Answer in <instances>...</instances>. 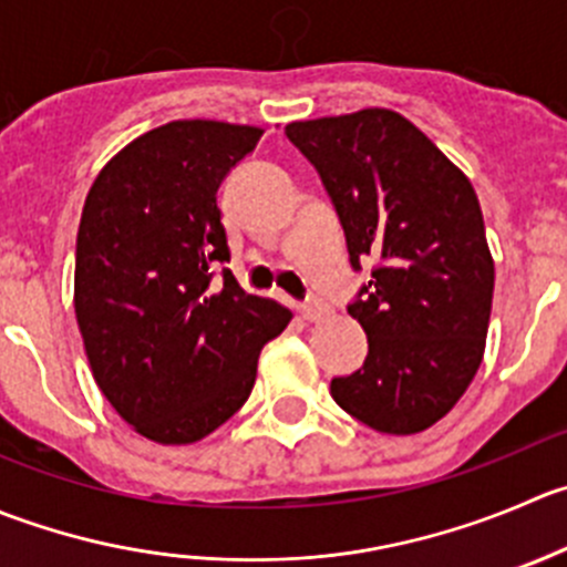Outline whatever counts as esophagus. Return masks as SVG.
<instances>
[{
	"label": "esophagus",
	"instance_id": "obj_1",
	"mask_svg": "<svg viewBox=\"0 0 567 567\" xmlns=\"http://www.w3.org/2000/svg\"><path fill=\"white\" fill-rule=\"evenodd\" d=\"M299 310H301V316L307 318V321H321L323 312H327V307H323L321 301L310 299V301H305V305H299Z\"/></svg>",
	"mask_w": 567,
	"mask_h": 567
}]
</instances>
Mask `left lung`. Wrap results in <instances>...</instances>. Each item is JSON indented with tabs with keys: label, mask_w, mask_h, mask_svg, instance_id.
Instances as JSON below:
<instances>
[{
	"label": "left lung",
	"mask_w": 567,
	"mask_h": 567,
	"mask_svg": "<svg viewBox=\"0 0 567 567\" xmlns=\"http://www.w3.org/2000/svg\"><path fill=\"white\" fill-rule=\"evenodd\" d=\"M285 135L321 177L351 268H371L349 305L368 357L329 393L377 432L430 430L485 354L496 271L474 185L393 110L293 121Z\"/></svg>",
	"instance_id": "8db88e82"
}]
</instances>
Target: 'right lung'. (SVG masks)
<instances>
[{
    "instance_id": "right-lung-1",
    "label": "right lung",
    "mask_w": 567,
    "mask_h": 567,
    "mask_svg": "<svg viewBox=\"0 0 567 567\" xmlns=\"http://www.w3.org/2000/svg\"><path fill=\"white\" fill-rule=\"evenodd\" d=\"M262 130L172 121L99 172L76 233L74 310L93 379L135 432L196 443L249 399L257 357L290 321L229 268L218 188Z\"/></svg>"
}]
</instances>
